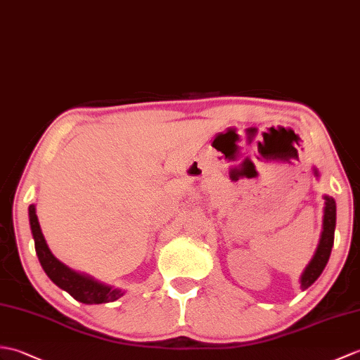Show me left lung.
Returning <instances> with one entry per match:
<instances>
[{
	"instance_id": "obj_1",
	"label": "left lung",
	"mask_w": 360,
	"mask_h": 360,
	"mask_svg": "<svg viewBox=\"0 0 360 360\" xmlns=\"http://www.w3.org/2000/svg\"><path fill=\"white\" fill-rule=\"evenodd\" d=\"M314 176L319 178V172L314 167L313 169ZM325 199V207H323V222H322V233L319 244H317L316 253L313 259L305 266V270L300 276V288L307 290L308 287L314 283V281L322 274L325 265H327L331 248L334 244V229H336V200L331 196L323 195Z\"/></svg>"
}]
</instances>
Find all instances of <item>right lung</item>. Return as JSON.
<instances>
[{
  "mask_svg": "<svg viewBox=\"0 0 360 360\" xmlns=\"http://www.w3.org/2000/svg\"><path fill=\"white\" fill-rule=\"evenodd\" d=\"M29 222L39 264L55 285L67 291L73 299L89 305L113 302V300L124 296L125 291L105 285V283L96 281L89 274L75 271L53 256L44 239L43 231H41L35 204L29 205Z\"/></svg>",
  "mask_w": 360,
  "mask_h": 360,
  "instance_id": "obj_1",
  "label": "right lung"
}]
</instances>
